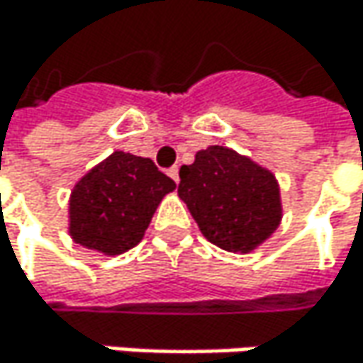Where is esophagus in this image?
Returning a JSON list of instances; mask_svg holds the SVG:
<instances>
[{
    "mask_svg": "<svg viewBox=\"0 0 363 363\" xmlns=\"http://www.w3.org/2000/svg\"><path fill=\"white\" fill-rule=\"evenodd\" d=\"M168 174L172 177V181L179 182V168H177V166H174V168H170V170H168Z\"/></svg>",
    "mask_w": 363,
    "mask_h": 363,
    "instance_id": "obj_1",
    "label": "esophagus"
}]
</instances>
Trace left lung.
Here are the masks:
<instances>
[{"label": "left lung", "instance_id": "obj_1", "mask_svg": "<svg viewBox=\"0 0 363 363\" xmlns=\"http://www.w3.org/2000/svg\"><path fill=\"white\" fill-rule=\"evenodd\" d=\"M179 174V195L214 246L250 252L277 229L279 186L275 177L252 160L214 145L199 151Z\"/></svg>", "mask_w": 363, "mask_h": 363}]
</instances>
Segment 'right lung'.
<instances>
[{"mask_svg":"<svg viewBox=\"0 0 363 363\" xmlns=\"http://www.w3.org/2000/svg\"><path fill=\"white\" fill-rule=\"evenodd\" d=\"M174 186L149 157L115 151L75 184L69 233L88 250L125 252L143 240L153 212Z\"/></svg>","mask_w":363,"mask_h":363,"instance_id":"add662e5","label":"right lung"}]
</instances>
